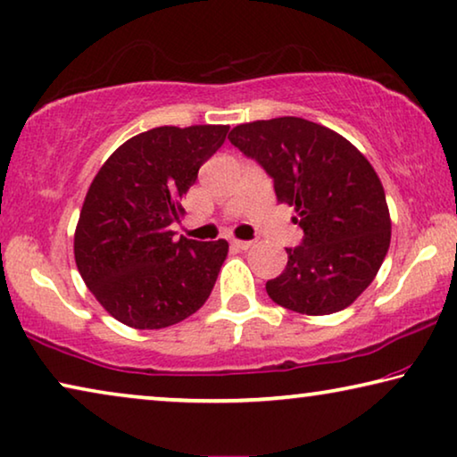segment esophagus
I'll return each mask as SVG.
<instances>
[{"instance_id":"1","label":"esophagus","mask_w":457,"mask_h":457,"mask_svg":"<svg viewBox=\"0 0 457 457\" xmlns=\"http://www.w3.org/2000/svg\"><path fill=\"white\" fill-rule=\"evenodd\" d=\"M231 246L236 250H248L254 246V242H248V240H231Z\"/></svg>"}]
</instances>
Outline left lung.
<instances>
[{
	"label": "left lung",
	"mask_w": 457,
	"mask_h": 457,
	"mask_svg": "<svg viewBox=\"0 0 457 457\" xmlns=\"http://www.w3.org/2000/svg\"><path fill=\"white\" fill-rule=\"evenodd\" d=\"M229 141L267 170L277 201L295 209L303 244L267 281L272 302L305 316L335 314L370 287L390 248L379 176L343 135L299 117L244 122Z\"/></svg>",
	"instance_id": "1"
}]
</instances>
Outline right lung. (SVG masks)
<instances>
[{"label": "right lung", "mask_w": 457, "mask_h": 457, "mask_svg": "<svg viewBox=\"0 0 457 457\" xmlns=\"http://www.w3.org/2000/svg\"><path fill=\"white\" fill-rule=\"evenodd\" d=\"M228 125L155 127L114 149L81 207L73 254L81 278L119 322L158 330L193 316L211 295L228 242L174 240L170 223Z\"/></svg>", "instance_id": "1"}]
</instances>
